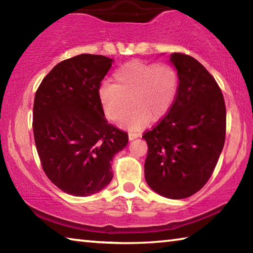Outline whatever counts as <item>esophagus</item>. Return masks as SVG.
<instances>
[{"label": "esophagus", "instance_id": "obj_1", "mask_svg": "<svg viewBox=\"0 0 253 253\" xmlns=\"http://www.w3.org/2000/svg\"><path fill=\"white\" fill-rule=\"evenodd\" d=\"M140 136H142L140 132H136V131L128 132V138H129V140H134L135 138H137V137H140Z\"/></svg>", "mask_w": 253, "mask_h": 253}]
</instances>
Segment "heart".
<instances>
[{
    "mask_svg": "<svg viewBox=\"0 0 253 253\" xmlns=\"http://www.w3.org/2000/svg\"><path fill=\"white\" fill-rule=\"evenodd\" d=\"M178 90V75L169 63L147 61L127 62L114 72V84L105 81L98 89V100L105 116L119 123L136 109L125 126L140 130L153 117L158 121L173 106Z\"/></svg>",
    "mask_w": 253,
    "mask_h": 253,
    "instance_id": "b5f03b06",
    "label": "heart"
}]
</instances>
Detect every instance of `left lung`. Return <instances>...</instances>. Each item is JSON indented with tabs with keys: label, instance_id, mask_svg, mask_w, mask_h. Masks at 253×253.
Returning <instances> with one entry per match:
<instances>
[{
	"label": "left lung",
	"instance_id": "left-lung-1",
	"mask_svg": "<svg viewBox=\"0 0 253 253\" xmlns=\"http://www.w3.org/2000/svg\"><path fill=\"white\" fill-rule=\"evenodd\" d=\"M178 90L169 114L145 132V179L154 192L179 200L211 177L224 146V98L212 75L193 57L174 52Z\"/></svg>",
	"mask_w": 253,
	"mask_h": 253
}]
</instances>
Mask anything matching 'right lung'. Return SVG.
Returning <instances> with one entry per match:
<instances>
[{"instance_id":"right-lung-1","label":"right lung","mask_w":253,"mask_h":253,"mask_svg":"<svg viewBox=\"0 0 253 253\" xmlns=\"http://www.w3.org/2000/svg\"><path fill=\"white\" fill-rule=\"evenodd\" d=\"M114 60L84 53L58 63L34 97L33 134L42 169L60 190L88 196L113 179L111 161L127 132L107 122L98 100Z\"/></svg>"}]
</instances>
